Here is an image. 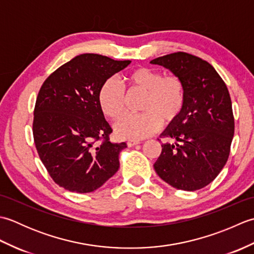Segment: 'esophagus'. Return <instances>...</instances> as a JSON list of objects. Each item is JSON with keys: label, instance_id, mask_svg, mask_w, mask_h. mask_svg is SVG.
<instances>
[{"label": "esophagus", "instance_id": "1", "mask_svg": "<svg viewBox=\"0 0 254 254\" xmlns=\"http://www.w3.org/2000/svg\"><path fill=\"white\" fill-rule=\"evenodd\" d=\"M127 144L128 147H133V146H135V145L139 144V142L138 141H127Z\"/></svg>", "mask_w": 254, "mask_h": 254}]
</instances>
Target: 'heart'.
Wrapping results in <instances>:
<instances>
[{
	"instance_id": "1",
	"label": "heart",
	"mask_w": 254,
	"mask_h": 254,
	"mask_svg": "<svg viewBox=\"0 0 254 254\" xmlns=\"http://www.w3.org/2000/svg\"><path fill=\"white\" fill-rule=\"evenodd\" d=\"M126 80L132 93H145L139 105L144 112L127 115L117 122L115 130L120 138L147 137L159 130L161 121L170 124L180 117L186 105V86L179 76L141 66L127 73ZM98 104L104 115L116 121L127 110L126 90L115 78H108L98 90Z\"/></svg>"
}]
</instances>
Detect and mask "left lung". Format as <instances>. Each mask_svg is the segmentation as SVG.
Instances as JSON below:
<instances>
[{"instance_id":"8db88e82","label":"left lung","mask_w":254,"mask_h":254,"mask_svg":"<svg viewBox=\"0 0 254 254\" xmlns=\"http://www.w3.org/2000/svg\"><path fill=\"white\" fill-rule=\"evenodd\" d=\"M170 69L186 86L180 117L161 134L166 143L155 171L179 190L209 185L224 168L235 133L229 91L215 68L201 58L175 52L150 61Z\"/></svg>"}]
</instances>
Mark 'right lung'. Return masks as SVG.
<instances>
[{
    "label": "right lung",
    "mask_w": 254,
    "mask_h": 254,
    "mask_svg": "<svg viewBox=\"0 0 254 254\" xmlns=\"http://www.w3.org/2000/svg\"><path fill=\"white\" fill-rule=\"evenodd\" d=\"M130 63L85 53L42 84L34 110V141L50 177L65 190L93 192L118 171L127 144L110 142L112 128L99 107L98 90Z\"/></svg>",
    "instance_id": "1"
}]
</instances>
